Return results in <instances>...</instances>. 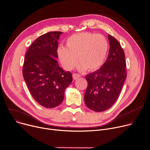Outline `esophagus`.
Instances as JSON below:
<instances>
[{"label":"esophagus","instance_id":"1","mask_svg":"<svg viewBox=\"0 0 150 150\" xmlns=\"http://www.w3.org/2000/svg\"><path fill=\"white\" fill-rule=\"evenodd\" d=\"M72 77L74 79H76L77 78H78L79 77H80V75H79L78 74H72Z\"/></svg>","mask_w":150,"mask_h":150}]
</instances>
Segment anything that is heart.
<instances>
[{
  "mask_svg": "<svg viewBox=\"0 0 150 150\" xmlns=\"http://www.w3.org/2000/svg\"><path fill=\"white\" fill-rule=\"evenodd\" d=\"M108 43L101 34L81 33L69 37L66 40V47H59L58 57L63 67L71 71L78 62L81 71H94L100 67L106 58Z\"/></svg>",
  "mask_w": 150,
  "mask_h": 150,
  "instance_id": "1",
  "label": "heart"
}]
</instances>
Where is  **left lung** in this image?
I'll return each mask as SVG.
<instances>
[{
  "label": "left lung",
  "instance_id": "left-lung-1",
  "mask_svg": "<svg viewBox=\"0 0 150 150\" xmlns=\"http://www.w3.org/2000/svg\"><path fill=\"white\" fill-rule=\"evenodd\" d=\"M108 56L104 64L86 76L88 85L84 95L87 107L96 112L110 108L117 99L127 78L125 56L117 40L108 34Z\"/></svg>",
  "mask_w": 150,
  "mask_h": 150
}]
</instances>
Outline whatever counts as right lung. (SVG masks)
<instances>
[{"instance_id": "1", "label": "right lung", "mask_w": 150, "mask_h": 150, "mask_svg": "<svg viewBox=\"0 0 150 150\" xmlns=\"http://www.w3.org/2000/svg\"><path fill=\"white\" fill-rule=\"evenodd\" d=\"M63 33L49 32L38 37L25 54L23 76L35 100L46 108H54L64 99L72 74L59 66L58 40Z\"/></svg>"}]
</instances>
